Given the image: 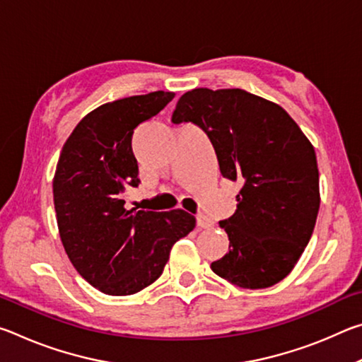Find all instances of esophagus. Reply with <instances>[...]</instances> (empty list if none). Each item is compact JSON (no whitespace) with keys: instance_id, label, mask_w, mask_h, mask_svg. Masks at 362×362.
Returning <instances> with one entry per match:
<instances>
[{"instance_id":"esophagus-1","label":"esophagus","mask_w":362,"mask_h":362,"mask_svg":"<svg viewBox=\"0 0 362 362\" xmlns=\"http://www.w3.org/2000/svg\"><path fill=\"white\" fill-rule=\"evenodd\" d=\"M196 223H198V226H201V228H211L212 226L211 218H207L206 216H203V214L196 216Z\"/></svg>"}]
</instances>
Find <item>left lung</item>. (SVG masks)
Returning a JSON list of instances; mask_svg holds the SVG:
<instances>
[{
    "mask_svg": "<svg viewBox=\"0 0 362 362\" xmlns=\"http://www.w3.org/2000/svg\"><path fill=\"white\" fill-rule=\"evenodd\" d=\"M170 121L203 129L220 174L243 183L236 212L218 222L230 246L212 272L246 289L279 283L303 254L320 211L313 145L286 110L243 89L188 90Z\"/></svg>",
    "mask_w": 362,
    "mask_h": 362,
    "instance_id": "1",
    "label": "left lung"
}]
</instances>
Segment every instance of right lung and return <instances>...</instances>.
Instances as JSON below:
<instances>
[{"instance_id": "right-lung-1", "label": "right lung", "mask_w": 362, "mask_h": 362, "mask_svg": "<svg viewBox=\"0 0 362 362\" xmlns=\"http://www.w3.org/2000/svg\"><path fill=\"white\" fill-rule=\"evenodd\" d=\"M174 93L105 103L78 122L54 175L60 240L76 272L108 296H131L161 276L169 252L194 228L182 209L127 211V187H139L134 129L156 116Z\"/></svg>"}]
</instances>
